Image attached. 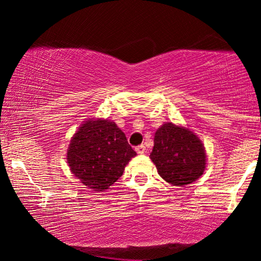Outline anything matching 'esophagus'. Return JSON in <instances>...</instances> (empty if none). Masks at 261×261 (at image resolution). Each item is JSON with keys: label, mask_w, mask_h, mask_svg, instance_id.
<instances>
[{"label": "esophagus", "mask_w": 261, "mask_h": 261, "mask_svg": "<svg viewBox=\"0 0 261 261\" xmlns=\"http://www.w3.org/2000/svg\"><path fill=\"white\" fill-rule=\"evenodd\" d=\"M135 151H137V153H139V154H144V153L146 152V147L145 145H139L135 147Z\"/></svg>", "instance_id": "obj_1"}]
</instances>
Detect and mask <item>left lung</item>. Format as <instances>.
Listing matches in <instances>:
<instances>
[{
  "label": "left lung",
  "mask_w": 261,
  "mask_h": 261,
  "mask_svg": "<svg viewBox=\"0 0 261 261\" xmlns=\"http://www.w3.org/2000/svg\"><path fill=\"white\" fill-rule=\"evenodd\" d=\"M158 173L167 183L184 187L194 183L205 169V149L197 135L189 128L166 122L154 135L149 154Z\"/></svg>",
  "instance_id": "obj_1"
}]
</instances>
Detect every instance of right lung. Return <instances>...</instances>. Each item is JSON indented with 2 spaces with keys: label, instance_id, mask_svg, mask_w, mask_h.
<instances>
[{
  "label": "right lung",
  "instance_id": "right-lung-1",
  "mask_svg": "<svg viewBox=\"0 0 261 261\" xmlns=\"http://www.w3.org/2000/svg\"><path fill=\"white\" fill-rule=\"evenodd\" d=\"M137 153L126 135L109 120H88L78 128L67 149L71 172L85 187L105 191L122 176Z\"/></svg>",
  "mask_w": 261,
  "mask_h": 261
}]
</instances>
